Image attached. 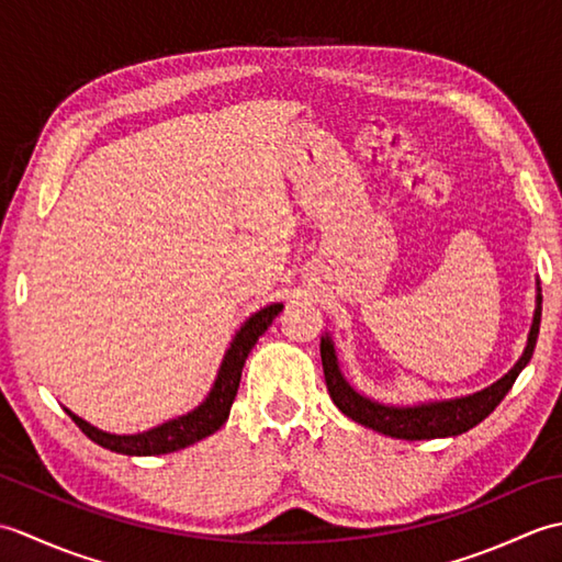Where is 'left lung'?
I'll use <instances>...</instances> for the list:
<instances>
[{
    "label": "left lung",
    "instance_id": "1",
    "mask_svg": "<svg viewBox=\"0 0 562 562\" xmlns=\"http://www.w3.org/2000/svg\"><path fill=\"white\" fill-rule=\"evenodd\" d=\"M539 326H541V290L536 288L533 324L529 330L527 348H524L519 362L512 367L503 379H497L493 386H487L479 393H471V396H461L451 401H429L420 405H386V403L362 396V393L355 391L348 384V379L342 376L336 348H333V340L328 336L321 338V362H324V376H326V386L333 403L338 405L340 413L352 417L355 423L396 439L453 437V435L469 432L471 427L483 423L485 417L497 408L499 401L507 396L519 372L531 360L536 338H539Z\"/></svg>",
    "mask_w": 562,
    "mask_h": 562
}]
</instances>
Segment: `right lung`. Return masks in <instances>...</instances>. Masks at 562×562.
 I'll use <instances>...</instances> for the list:
<instances>
[{
  "mask_svg": "<svg viewBox=\"0 0 562 562\" xmlns=\"http://www.w3.org/2000/svg\"><path fill=\"white\" fill-rule=\"evenodd\" d=\"M280 312H282V304H270L246 321L241 330L234 336L229 350L224 355L217 379H214V386L207 393V398L188 415H181L176 417V420L151 427L147 432L111 435L89 425L87 420H81V417L71 411L67 408L65 411L91 441H97V445H101L103 449L127 453V457H157V453H171V451L195 445V441L217 432V429L226 423L232 403L236 398L238 381H241V369L246 364V357L250 350H254L258 338L268 330V326Z\"/></svg>",
  "mask_w": 562,
  "mask_h": 562,
  "instance_id": "1",
  "label": "right lung"
}]
</instances>
